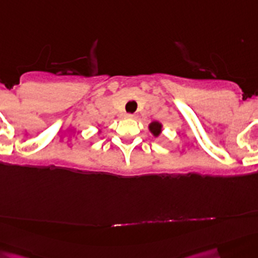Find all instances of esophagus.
<instances>
[{
	"label": "esophagus",
	"mask_w": 258,
	"mask_h": 258,
	"mask_svg": "<svg viewBox=\"0 0 258 258\" xmlns=\"http://www.w3.org/2000/svg\"><path fill=\"white\" fill-rule=\"evenodd\" d=\"M124 117H127V118H132V117H134V114H132V113H126V114H124Z\"/></svg>",
	"instance_id": "esophagus-1"
}]
</instances>
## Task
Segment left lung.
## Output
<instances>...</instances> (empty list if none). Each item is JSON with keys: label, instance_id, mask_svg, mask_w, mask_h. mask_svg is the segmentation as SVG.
Instances as JSON below:
<instances>
[{"label": "left lung", "instance_id": "obj_1", "mask_svg": "<svg viewBox=\"0 0 258 258\" xmlns=\"http://www.w3.org/2000/svg\"><path fill=\"white\" fill-rule=\"evenodd\" d=\"M162 123L158 121H152L150 124H148V131L153 135L155 137H158L161 134H162Z\"/></svg>", "mask_w": 258, "mask_h": 258}]
</instances>
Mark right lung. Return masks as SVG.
I'll return each mask as SVG.
<instances>
[{
	"label": "right lung",
	"instance_id": "1",
	"mask_svg": "<svg viewBox=\"0 0 258 258\" xmlns=\"http://www.w3.org/2000/svg\"><path fill=\"white\" fill-rule=\"evenodd\" d=\"M98 128H100V126H98ZM98 134H101V130H98Z\"/></svg>",
	"mask_w": 258,
	"mask_h": 258
}]
</instances>
